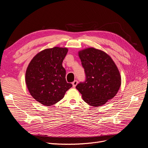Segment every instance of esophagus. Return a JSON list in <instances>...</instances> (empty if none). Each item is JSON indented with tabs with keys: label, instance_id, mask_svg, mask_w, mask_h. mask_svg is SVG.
I'll list each match as a JSON object with an SVG mask.
<instances>
[{
	"label": "esophagus",
	"instance_id": "1",
	"mask_svg": "<svg viewBox=\"0 0 148 148\" xmlns=\"http://www.w3.org/2000/svg\"><path fill=\"white\" fill-rule=\"evenodd\" d=\"M73 86L74 87V88H75L76 86H77V84H78V81L77 80H74L73 82Z\"/></svg>",
	"mask_w": 148,
	"mask_h": 148
}]
</instances>
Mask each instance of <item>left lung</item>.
<instances>
[{
  "label": "left lung",
  "instance_id": "1",
  "mask_svg": "<svg viewBox=\"0 0 148 148\" xmlns=\"http://www.w3.org/2000/svg\"><path fill=\"white\" fill-rule=\"evenodd\" d=\"M84 69L86 80L76 86L83 99L89 105L98 107L116 94L121 84L119 69L104 51L89 47L79 51Z\"/></svg>",
  "mask_w": 148,
  "mask_h": 148
}]
</instances>
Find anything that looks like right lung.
<instances>
[{
    "label": "right lung",
    "mask_w": 148,
    "mask_h": 148,
    "mask_svg": "<svg viewBox=\"0 0 148 148\" xmlns=\"http://www.w3.org/2000/svg\"><path fill=\"white\" fill-rule=\"evenodd\" d=\"M68 51L59 47L45 49L36 54L27 68V88L32 97L44 106L57 103L73 86L66 82V71L62 66Z\"/></svg>",
    "instance_id": "obj_1"
}]
</instances>
